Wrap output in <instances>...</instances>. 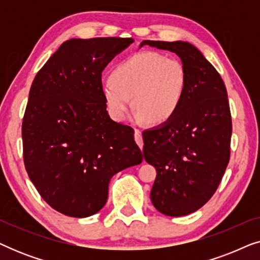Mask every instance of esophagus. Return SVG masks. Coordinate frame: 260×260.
Instances as JSON below:
<instances>
[{"label": "esophagus", "mask_w": 260, "mask_h": 260, "mask_svg": "<svg viewBox=\"0 0 260 260\" xmlns=\"http://www.w3.org/2000/svg\"><path fill=\"white\" fill-rule=\"evenodd\" d=\"M135 141H136L138 147L143 149V138H142V133L138 129L135 130Z\"/></svg>", "instance_id": "1"}]
</instances>
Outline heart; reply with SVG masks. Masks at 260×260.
I'll use <instances>...</instances> for the list:
<instances>
[{
  "instance_id": "1",
  "label": "heart",
  "mask_w": 260,
  "mask_h": 260,
  "mask_svg": "<svg viewBox=\"0 0 260 260\" xmlns=\"http://www.w3.org/2000/svg\"><path fill=\"white\" fill-rule=\"evenodd\" d=\"M112 79L102 84L110 115L117 122L125 120L133 104L137 122H169L182 104L188 86L183 63L156 52H140L119 62Z\"/></svg>"
}]
</instances>
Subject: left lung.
Wrapping results in <instances>:
<instances>
[{
    "mask_svg": "<svg viewBox=\"0 0 260 260\" xmlns=\"http://www.w3.org/2000/svg\"><path fill=\"white\" fill-rule=\"evenodd\" d=\"M144 45L175 53L187 71V91L176 115L142 133L144 159L157 172L152 205L162 214L187 215L212 198L229 165L227 91L218 71L189 42L144 40L140 48Z\"/></svg>",
    "mask_w": 260,
    "mask_h": 260,
    "instance_id": "obj_1",
    "label": "left lung"
}]
</instances>
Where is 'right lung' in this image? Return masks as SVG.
Instances as JSON below:
<instances>
[{
  "label": "right lung",
  "instance_id": "add662e5",
  "mask_svg": "<svg viewBox=\"0 0 260 260\" xmlns=\"http://www.w3.org/2000/svg\"><path fill=\"white\" fill-rule=\"evenodd\" d=\"M131 38L70 39L35 76L22 123L23 159L41 198L86 218L106 204L115 174L143 161L133 127L110 118L102 72Z\"/></svg>",
  "mask_w": 260,
  "mask_h": 260
}]
</instances>
